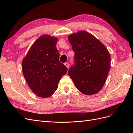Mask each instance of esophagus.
<instances>
[{
    "label": "esophagus",
    "mask_w": 133,
    "mask_h": 133,
    "mask_svg": "<svg viewBox=\"0 0 133 133\" xmlns=\"http://www.w3.org/2000/svg\"><path fill=\"white\" fill-rule=\"evenodd\" d=\"M64 64H65V65L66 66V67L68 68V69L69 68V64L68 63H65Z\"/></svg>",
    "instance_id": "esophagus-1"
}]
</instances>
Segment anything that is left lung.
<instances>
[{
    "instance_id": "obj_1",
    "label": "left lung",
    "mask_w": 133,
    "mask_h": 133,
    "mask_svg": "<svg viewBox=\"0 0 133 133\" xmlns=\"http://www.w3.org/2000/svg\"><path fill=\"white\" fill-rule=\"evenodd\" d=\"M68 40L75 53L74 65L68 74L82 93L90 95L102 89L110 69V55L105 46L88 32L71 34Z\"/></svg>"
}]
</instances>
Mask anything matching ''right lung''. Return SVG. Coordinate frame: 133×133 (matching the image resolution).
Returning a JSON list of instances; mask_svg holds the SVG:
<instances>
[{"label":"right lung","mask_w":133,"mask_h":133,"mask_svg":"<svg viewBox=\"0 0 133 133\" xmlns=\"http://www.w3.org/2000/svg\"><path fill=\"white\" fill-rule=\"evenodd\" d=\"M58 38L44 34L33 43L22 61L24 76L37 96L48 98L57 89L67 68L59 62Z\"/></svg>","instance_id":"add662e5"}]
</instances>
